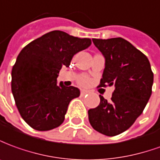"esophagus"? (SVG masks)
<instances>
[{"label": "esophagus", "mask_w": 160, "mask_h": 160, "mask_svg": "<svg viewBox=\"0 0 160 160\" xmlns=\"http://www.w3.org/2000/svg\"><path fill=\"white\" fill-rule=\"evenodd\" d=\"M87 94H89V91H88V90H85V89H82V90H81V96H85Z\"/></svg>", "instance_id": "obj_1"}]
</instances>
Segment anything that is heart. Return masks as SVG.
<instances>
[{
	"mask_svg": "<svg viewBox=\"0 0 160 160\" xmlns=\"http://www.w3.org/2000/svg\"><path fill=\"white\" fill-rule=\"evenodd\" d=\"M89 82V79L88 77H86V76H82L79 79V81L78 82L80 83V84H82V85H86V84H88Z\"/></svg>",
	"mask_w": 160,
	"mask_h": 160,
	"instance_id": "heart-1",
	"label": "heart"
}]
</instances>
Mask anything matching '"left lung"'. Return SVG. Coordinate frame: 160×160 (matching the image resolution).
<instances>
[{"mask_svg": "<svg viewBox=\"0 0 160 160\" xmlns=\"http://www.w3.org/2000/svg\"><path fill=\"white\" fill-rule=\"evenodd\" d=\"M105 58L99 87L114 86L110 101L100 95V104L88 111L97 132L114 136L128 129L142 114L152 95L153 73L149 60L122 38H93Z\"/></svg>", "mask_w": 160, "mask_h": 160, "instance_id": "1", "label": "left lung"}]
</instances>
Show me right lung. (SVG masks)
<instances>
[{"label": "right lung", "mask_w": 160, "mask_h": 160, "mask_svg": "<svg viewBox=\"0 0 160 160\" xmlns=\"http://www.w3.org/2000/svg\"><path fill=\"white\" fill-rule=\"evenodd\" d=\"M90 45V38L52 31L21 50L12 69L11 88L21 117L32 128L48 131L63 123L70 102L80 90L58 84L57 78L76 53Z\"/></svg>", "instance_id": "right-lung-1"}]
</instances>
